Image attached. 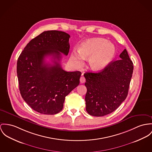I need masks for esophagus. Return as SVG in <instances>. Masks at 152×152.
<instances>
[{
    "label": "esophagus",
    "mask_w": 152,
    "mask_h": 152,
    "mask_svg": "<svg viewBox=\"0 0 152 152\" xmlns=\"http://www.w3.org/2000/svg\"><path fill=\"white\" fill-rule=\"evenodd\" d=\"M80 82L81 83H85L86 82V79H85V77L83 76V75H82V76L80 77Z\"/></svg>",
    "instance_id": "34e87169"
}]
</instances>
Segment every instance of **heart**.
Returning a JSON list of instances; mask_svg holds the SVG:
<instances>
[{
  "label": "heart",
  "mask_w": 152,
  "mask_h": 152,
  "mask_svg": "<svg viewBox=\"0 0 152 152\" xmlns=\"http://www.w3.org/2000/svg\"><path fill=\"white\" fill-rule=\"evenodd\" d=\"M115 54V47L107 40L102 38L86 40L80 45L79 51L73 50L71 59L77 66L84 64L85 59L88 58L90 68L94 70H101L112 61Z\"/></svg>",
  "instance_id": "1"
}]
</instances>
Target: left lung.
I'll list each match as a JSON object with an SVG mask.
<instances>
[{
  "label": "left lung",
  "mask_w": 152,
  "mask_h": 152,
  "mask_svg": "<svg viewBox=\"0 0 152 152\" xmlns=\"http://www.w3.org/2000/svg\"><path fill=\"white\" fill-rule=\"evenodd\" d=\"M119 57L120 59L112 61L99 72L84 74L86 110L91 116L100 117L113 112L128 95L133 63L126 49Z\"/></svg>",
  "instance_id": "left-lung-1"
}]
</instances>
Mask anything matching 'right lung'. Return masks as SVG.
<instances>
[{
	"instance_id": "1",
	"label": "right lung",
	"mask_w": 152,
	"mask_h": 152,
	"mask_svg": "<svg viewBox=\"0 0 152 152\" xmlns=\"http://www.w3.org/2000/svg\"><path fill=\"white\" fill-rule=\"evenodd\" d=\"M70 35L58 31H45L32 39L17 64L19 89L23 100L34 110L55 115L62 110L65 96L80 83L82 73L66 72L60 64L61 53L67 56ZM51 56L53 64L45 58Z\"/></svg>"
}]
</instances>
